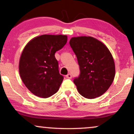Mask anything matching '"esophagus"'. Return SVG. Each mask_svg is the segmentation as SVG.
Masks as SVG:
<instances>
[{
  "label": "esophagus",
  "instance_id": "esophagus-1",
  "mask_svg": "<svg viewBox=\"0 0 134 134\" xmlns=\"http://www.w3.org/2000/svg\"><path fill=\"white\" fill-rule=\"evenodd\" d=\"M66 77L67 78V79H71L72 78V75L71 74H68L66 76Z\"/></svg>",
  "mask_w": 134,
  "mask_h": 134
}]
</instances>
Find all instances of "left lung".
<instances>
[{"label":"left lung","mask_w":134,"mask_h":134,"mask_svg":"<svg viewBox=\"0 0 134 134\" xmlns=\"http://www.w3.org/2000/svg\"><path fill=\"white\" fill-rule=\"evenodd\" d=\"M69 43L77 58L80 75L74 79L81 96L94 99L105 93L115 76L114 60L104 44L91 36H78Z\"/></svg>","instance_id":"8db88e82"}]
</instances>
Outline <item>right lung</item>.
<instances>
[{
	"instance_id": "1",
	"label": "right lung",
	"mask_w": 134,
	"mask_h": 134,
	"mask_svg": "<svg viewBox=\"0 0 134 134\" xmlns=\"http://www.w3.org/2000/svg\"><path fill=\"white\" fill-rule=\"evenodd\" d=\"M67 41L66 35H43L34 38L25 46L19 60V74L33 94L47 98L59 90L64 77L58 71L55 53Z\"/></svg>"
}]
</instances>
